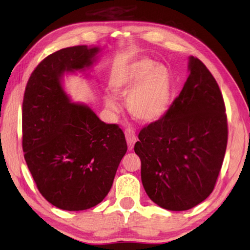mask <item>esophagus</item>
<instances>
[{
	"mask_svg": "<svg viewBox=\"0 0 250 250\" xmlns=\"http://www.w3.org/2000/svg\"><path fill=\"white\" fill-rule=\"evenodd\" d=\"M125 134L126 143H128V147H129V149L131 150L132 148H133L134 143L136 142V139H137L136 133L132 129H125Z\"/></svg>",
	"mask_w": 250,
	"mask_h": 250,
	"instance_id": "esophagus-1",
	"label": "esophagus"
}]
</instances>
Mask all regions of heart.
<instances>
[{
	"mask_svg": "<svg viewBox=\"0 0 250 250\" xmlns=\"http://www.w3.org/2000/svg\"><path fill=\"white\" fill-rule=\"evenodd\" d=\"M110 88L118 97H126L131 115L142 122H155L167 114L173 95V78L167 66L149 59L133 61L113 76ZM107 108L117 111L116 100L105 98Z\"/></svg>",
	"mask_w": 250,
	"mask_h": 250,
	"instance_id": "1",
	"label": "heart"
}]
</instances>
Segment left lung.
<instances>
[{
	"mask_svg": "<svg viewBox=\"0 0 250 250\" xmlns=\"http://www.w3.org/2000/svg\"><path fill=\"white\" fill-rule=\"evenodd\" d=\"M160 120L145 125L134 151L152 202L168 210H187L215 188L228 143L226 106L216 79L198 58Z\"/></svg>",
	"mask_w": 250,
	"mask_h": 250,
	"instance_id": "1",
	"label": "left lung"
}]
</instances>
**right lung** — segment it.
<instances>
[{
  "label": "right lung",
  "instance_id": "obj_1",
  "mask_svg": "<svg viewBox=\"0 0 250 250\" xmlns=\"http://www.w3.org/2000/svg\"><path fill=\"white\" fill-rule=\"evenodd\" d=\"M98 47L73 46L32 72L22 102V150L36 187L58 208L84 210L103 201L125 155L124 132L87 105L71 103L63 73L92 64Z\"/></svg>",
  "mask_w": 250,
  "mask_h": 250
}]
</instances>
